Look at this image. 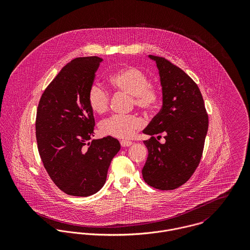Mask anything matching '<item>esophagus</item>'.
I'll return each instance as SVG.
<instances>
[{
  "instance_id": "1",
  "label": "esophagus",
  "mask_w": 250,
  "mask_h": 250,
  "mask_svg": "<svg viewBox=\"0 0 250 250\" xmlns=\"http://www.w3.org/2000/svg\"><path fill=\"white\" fill-rule=\"evenodd\" d=\"M120 144H121L122 147H129V146H131L133 144V143L132 142H128V141H121Z\"/></svg>"
}]
</instances>
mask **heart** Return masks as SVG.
Instances as JSON below:
<instances>
[{
  "label": "heart",
  "mask_w": 250,
  "mask_h": 250,
  "mask_svg": "<svg viewBox=\"0 0 250 250\" xmlns=\"http://www.w3.org/2000/svg\"><path fill=\"white\" fill-rule=\"evenodd\" d=\"M109 83L113 88L132 96L134 104L144 110H151L160 101V91L157 86L149 83L145 73L137 67L126 66L111 74ZM90 108L96 113L107 110L109 94L102 86L93 83L87 94ZM143 126L142 120L134 114H113L104 119L100 124L103 135L127 140L131 139Z\"/></svg>",
  "instance_id": "b5f03b06"
}]
</instances>
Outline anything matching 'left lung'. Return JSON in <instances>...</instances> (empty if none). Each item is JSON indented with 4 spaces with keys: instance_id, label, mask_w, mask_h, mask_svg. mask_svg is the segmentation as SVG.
<instances>
[{
    "instance_id": "obj_1",
    "label": "left lung",
    "mask_w": 250,
    "mask_h": 250,
    "mask_svg": "<svg viewBox=\"0 0 250 250\" xmlns=\"http://www.w3.org/2000/svg\"><path fill=\"white\" fill-rule=\"evenodd\" d=\"M156 62L162 86L163 106L143 130L150 139L143 143L148 157L143 168L144 181L162 190L185 184L202 157L209 119L197 84L176 65L149 55ZM164 134L165 144L157 140Z\"/></svg>"
}]
</instances>
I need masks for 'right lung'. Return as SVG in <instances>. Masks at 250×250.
<instances>
[{"mask_svg":"<svg viewBox=\"0 0 250 250\" xmlns=\"http://www.w3.org/2000/svg\"><path fill=\"white\" fill-rule=\"evenodd\" d=\"M103 59L78 58L43 92L36 113V142L45 169L66 194L86 197L100 190L120 143L90 141L95 126L87 94Z\"/></svg>","mask_w":250,"mask_h":250,"instance_id":"1","label":"right lung"}]
</instances>
